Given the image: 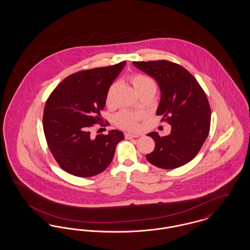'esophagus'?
Listing matches in <instances>:
<instances>
[{"label":"esophagus","instance_id":"obj_1","mask_svg":"<svg viewBox=\"0 0 250 250\" xmlns=\"http://www.w3.org/2000/svg\"><path fill=\"white\" fill-rule=\"evenodd\" d=\"M141 135H136V134H131V133H125V139H127V140H130V139H133V138H139Z\"/></svg>","mask_w":250,"mask_h":250}]
</instances>
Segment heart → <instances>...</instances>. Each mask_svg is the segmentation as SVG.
Instances as JSON below:
<instances>
[{
	"label": "heart",
	"mask_w": 250,
	"mask_h": 250,
	"mask_svg": "<svg viewBox=\"0 0 250 250\" xmlns=\"http://www.w3.org/2000/svg\"><path fill=\"white\" fill-rule=\"evenodd\" d=\"M132 84L135 87L136 91L139 92L143 87L150 83H154L153 80L143 76V75H136L132 78ZM117 92V84H111L107 89L105 103L107 107H112L115 104V96ZM140 119V115L137 113H133L130 111H121L116 117V124L120 127L127 129V130L136 131L139 129L138 120Z\"/></svg>",
	"instance_id": "obj_1"
}]
</instances>
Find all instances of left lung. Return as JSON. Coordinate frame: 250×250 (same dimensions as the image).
<instances>
[{
	"label": "left lung",
	"mask_w": 250,
	"mask_h": 250,
	"mask_svg": "<svg viewBox=\"0 0 250 250\" xmlns=\"http://www.w3.org/2000/svg\"><path fill=\"white\" fill-rule=\"evenodd\" d=\"M133 64L158 84L161 96L156 115H162L171 126L170 134L165 137L157 132L148 134L155 147L146 159L165 169L188 163L201 150L210 130L211 108L201 85L186 68L168 61Z\"/></svg>",
	"instance_id": "8db88e82"
}]
</instances>
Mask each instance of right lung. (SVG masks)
Returning a JSON list of instances; mask_svg holds the SVG:
<instances>
[{
    "instance_id": "right-lung-1",
    "label": "right lung",
    "mask_w": 250,
    "mask_h": 250,
    "mask_svg": "<svg viewBox=\"0 0 250 250\" xmlns=\"http://www.w3.org/2000/svg\"><path fill=\"white\" fill-rule=\"evenodd\" d=\"M125 62L78 72L65 78L47 100L43 128L48 148L59 166L78 177L101 173L112 161L116 145L125 139L119 130L91 135L105 107L107 89ZM100 125L103 124L100 123Z\"/></svg>"
}]
</instances>
